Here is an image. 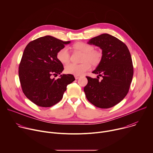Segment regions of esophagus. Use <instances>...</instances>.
I'll return each mask as SVG.
<instances>
[{"label": "esophagus", "mask_w": 153, "mask_h": 153, "mask_svg": "<svg viewBox=\"0 0 153 153\" xmlns=\"http://www.w3.org/2000/svg\"><path fill=\"white\" fill-rule=\"evenodd\" d=\"M74 77L76 79H79L80 76H74Z\"/></svg>", "instance_id": "34e87169"}]
</instances>
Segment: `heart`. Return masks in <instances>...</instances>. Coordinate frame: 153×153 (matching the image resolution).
<instances>
[{
	"label": "heart",
	"instance_id": "obj_1",
	"mask_svg": "<svg viewBox=\"0 0 153 153\" xmlns=\"http://www.w3.org/2000/svg\"><path fill=\"white\" fill-rule=\"evenodd\" d=\"M75 50L83 53L81 64L68 63L65 67V71L68 74L74 76H80L91 69V64L94 66L98 65L102 57L101 52L94 50V47L88 43L79 42L76 43L73 45ZM57 60L62 63H67L70 61V53L67 47L60 48L56 54Z\"/></svg>",
	"mask_w": 153,
	"mask_h": 153
}]
</instances>
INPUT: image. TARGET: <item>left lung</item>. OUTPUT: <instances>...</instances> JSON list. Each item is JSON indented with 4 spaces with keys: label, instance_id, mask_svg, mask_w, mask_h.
<instances>
[{
    "label": "left lung",
    "instance_id": "left-lung-1",
    "mask_svg": "<svg viewBox=\"0 0 153 153\" xmlns=\"http://www.w3.org/2000/svg\"><path fill=\"white\" fill-rule=\"evenodd\" d=\"M90 45L102 50V57L92 73L102 80L86 76L88 83L84 92L88 100L100 108L113 107L121 102L128 93L133 76V65L129 51L123 42L108 34L90 39Z\"/></svg>",
    "mask_w": 153,
    "mask_h": 153
}]
</instances>
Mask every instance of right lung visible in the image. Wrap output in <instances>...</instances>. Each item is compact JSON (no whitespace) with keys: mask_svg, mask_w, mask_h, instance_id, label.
<instances>
[{"mask_svg":"<svg viewBox=\"0 0 153 153\" xmlns=\"http://www.w3.org/2000/svg\"><path fill=\"white\" fill-rule=\"evenodd\" d=\"M70 42L46 36L30 42L25 47L19 67V80L24 94L36 105H54L62 99L67 85L75 80L72 74H61L56 80L51 77L63 71L56 54Z\"/></svg>","mask_w":153,"mask_h":153,"instance_id":"right-lung-1","label":"right lung"}]
</instances>
